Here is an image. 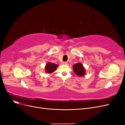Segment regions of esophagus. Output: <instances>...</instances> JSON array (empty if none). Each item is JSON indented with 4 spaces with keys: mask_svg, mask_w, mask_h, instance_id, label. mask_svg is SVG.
Listing matches in <instances>:
<instances>
[{
    "mask_svg": "<svg viewBox=\"0 0 125 125\" xmlns=\"http://www.w3.org/2000/svg\"><path fill=\"white\" fill-rule=\"evenodd\" d=\"M62 63L63 64V65H68V62H62Z\"/></svg>",
    "mask_w": 125,
    "mask_h": 125,
    "instance_id": "obj_1",
    "label": "esophagus"
}]
</instances>
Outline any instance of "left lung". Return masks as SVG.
<instances>
[{"mask_svg": "<svg viewBox=\"0 0 125 125\" xmlns=\"http://www.w3.org/2000/svg\"><path fill=\"white\" fill-rule=\"evenodd\" d=\"M73 69L75 74L80 77L84 75L85 73L84 67H83V65L81 63H75L73 66Z\"/></svg>", "mask_w": 125, "mask_h": 125, "instance_id": "1", "label": "left lung"}]
</instances>
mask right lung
Wrapping results in <instances>:
<instances>
[{
	"instance_id": "add662e5",
	"label": "right lung",
	"mask_w": 125,
	"mask_h": 125,
	"mask_svg": "<svg viewBox=\"0 0 125 125\" xmlns=\"http://www.w3.org/2000/svg\"><path fill=\"white\" fill-rule=\"evenodd\" d=\"M58 65H56V64L52 62H49L45 67V70H46V73H52L56 69Z\"/></svg>"
}]
</instances>
